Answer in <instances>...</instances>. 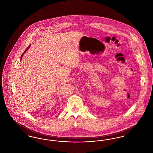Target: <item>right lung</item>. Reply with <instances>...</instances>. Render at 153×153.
Wrapping results in <instances>:
<instances>
[{
  "mask_svg": "<svg viewBox=\"0 0 153 153\" xmlns=\"http://www.w3.org/2000/svg\"><path fill=\"white\" fill-rule=\"evenodd\" d=\"M30 47V45H29V47H28V48H27V49H26V50H25V51H24V53H25V52H26V51H27V49H29V48ZM23 54H24V53H23V54H22V56H21V59H22V56H23Z\"/></svg>",
  "mask_w": 153,
  "mask_h": 153,
  "instance_id": "obj_1",
  "label": "right lung"
}]
</instances>
